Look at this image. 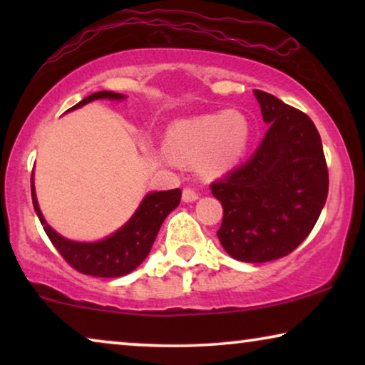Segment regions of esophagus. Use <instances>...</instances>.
Masks as SVG:
<instances>
[{
	"instance_id": "34e87169",
	"label": "esophagus",
	"mask_w": 365,
	"mask_h": 365,
	"mask_svg": "<svg viewBox=\"0 0 365 365\" xmlns=\"http://www.w3.org/2000/svg\"><path fill=\"white\" fill-rule=\"evenodd\" d=\"M197 197H199V194H197L196 189L184 187V191H182V201L184 202H192V201H196Z\"/></svg>"
}]
</instances>
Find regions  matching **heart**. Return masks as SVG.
<instances>
[{
  "label": "heart",
  "mask_w": 365,
  "mask_h": 365,
  "mask_svg": "<svg viewBox=\"0 0 365 365\" xmlns=\"http://www.w3.org/2000/svg\"><path fill=\"white\" fill-rule=\"evenodd\" d=\"M247 118L236 109L184 119L168 133V151L184 163L197 161L199 171L216 176L236 166L249 143Z\"/></svg>",
  "instance_id": "obj_1"
}]
</instances>
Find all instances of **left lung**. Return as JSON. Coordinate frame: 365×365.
I'll list each match as a JSON object with an SVG mask.
<instances>
[{"instance_id":"8db88e82","label":"left lung","mask_w":365,"mask_h":365,"mask_svg":"<svg viewBox=\"0 0 365 365\" xmlns=\"http://www.w3.org/2000/svg\"><path fill=\"white\" fill-rule=\"evenodd\" d=\"M269 129L256 153L211 184L222 204L217 237L229 256L267 262L291 254L316 226L329 192L322 141L312 119L254 89Z\"/></svg>"}]
</instances>
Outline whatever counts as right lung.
I'll use <instances>...</instances> for the list:
<instances>
[{
  "instance_id": "add662e5",
  "label": "right lung",
  "mask_w": 365,
  "mask_h": 365,
  "mask_svg": "<svg viewBox=\"0 0 365 365\" xmlns=\"http://www.w3.org/2000/svg\"><path fill=\"white\" fill-rule=\"evenodd\" d=\"M106 98L123 99L124 96L113 91L93 93L71 109L81 108L84 104L94 101V99ZM181 189L148 194L143 199L138 211L133 214V217L111 236L98 242H76L59 236L44 221L41 209L38 206L36 191H34L31 178L33 206L39 221H41L44 232L48 234L49 241L53 242V246L56 247V251L61 254L69 266L76 269L78 272L94 277H121L133 272L148 257L164 219L181 202Z\"/></svg>"
}]
</instances>
